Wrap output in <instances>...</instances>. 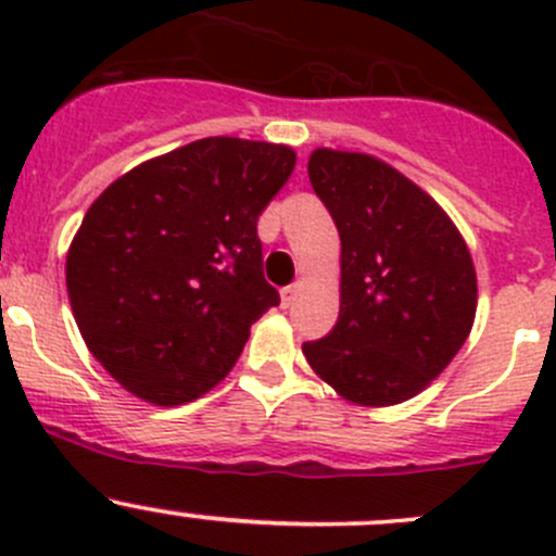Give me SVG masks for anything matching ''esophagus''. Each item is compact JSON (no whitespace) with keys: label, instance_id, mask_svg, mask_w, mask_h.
<instances>
[{"label":"esophagus","instance_id":"34e87169","mask_svg":"<svg viewBox=\"0 0 556 556\" xmlns=\"http://www.w3.org/2000/svg\"><path fill=\"white\" fill-rule=\"evenodd\" d=\"M299 293H301V285L299 282H293V285H288V288H282V306L285 309H290V306L295 304V299H299Z\"/></svg>","mask_w":556,"mask_h":556}]
</instances>
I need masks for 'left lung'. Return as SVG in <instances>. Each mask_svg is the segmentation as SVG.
Segmentation results:
<instances>
[{"instance_id": "left-lung-1", "label": "left lung", "mask_w": 556, "mask_h": 556, "mask_svg": "<svg viewBox=\"0 0 556 556\" xmlns=\"http://www.w3.org/2000/svg\"><path fill=\"white\" fill-rule=\"evenodd\" d=\"M309 179L341 237V309L306 341L312 371L357 406L419 395L457 355L476 317V268L433 195L366 153L317 148Z\"/></svg>"}]
</instances>
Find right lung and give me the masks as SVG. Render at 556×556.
<instances>
[{
  "label": "right lung",
  "instance_id": "right-lung-1",
  "mask_svg": "<svg viewBox=\"0 0 556 556\" xmlns=\"http://www.w3.org/2000/svg\"><path fill=\"white\" fill-rule=\"evenodd\" d=\"M295 169L288 144L206 137L117 177L66 252L83 341L123 390L179 406L226 379L279 304L257 217Z\"/></svg>",
  "mask_w": 556,
  "mask_h": 556
}]
</instances>
